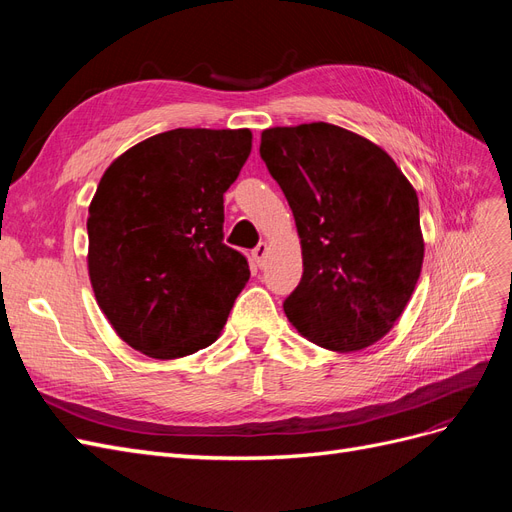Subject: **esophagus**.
<instances>
[{"label":"esophagus","instance_id":"obj_1","mask_svg":"<svg viewBox=\"0 0 512 512\" xmlns=\"http://www.w3.org/2000/svg\"><path fill=\"white\" fill-rule=\"evenodd\" d=\"M267 254H269V245H267V243H258V245L254 247L252 256H254V262H256L258 267H262V262H265Z\"/></svg>","mask_w":512,"mask_h":512}]
</instances>
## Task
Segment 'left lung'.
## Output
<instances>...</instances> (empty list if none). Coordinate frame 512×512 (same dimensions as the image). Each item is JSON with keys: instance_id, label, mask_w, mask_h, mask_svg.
<instances>
[{"instance_id": "8db88e82", "label": "left lung", "mask_w": 512, "mask_h": 512, "mask_svg": "<svg viewBox=\"0 0 512 512\" xmlns=\"http://www.w3.org/2000/svg\"><path fill=\"white\" fill-rule=\"evenodd\" d=\"M260 158L292 209L303 277L284 301L292 327L335 352L376 344L423 267L418 198L393 158L333 123L269 128Z\"/></svg>"}]
</instances>
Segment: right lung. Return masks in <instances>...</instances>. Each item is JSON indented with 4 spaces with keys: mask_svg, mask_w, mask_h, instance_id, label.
<instances>
[{
    "mask_svg": "<svg viewBox=\"0 0 512 512\" xmlns=\"http://www.w3.org/2000/svg\"><path fill=\"white\" fill-rule=\"evenodd\" d=\"M250 151V130L177 128L128 149L98 183L89 280L117 335L151 359L211 346L250 280L224 243V192Z\"/></svg>",
    "mask_w": 512,
    "mask_h": 512,
    "instance_id": "1",
    "label": "right lung"
}]
</instances>
